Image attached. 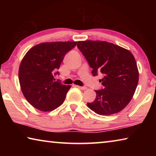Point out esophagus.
<instances>
[{
  "mask_svg": "<svg viewBox=\"0 0 156 156\" xmlns=\"http://www.w3.org/2000/svg\"><path fill=\"white\" fill-rule=\"evenodd\" d=\"M76 87H78V89H82V90H85V89H87V87H81V86H76Z\"/></svg>",
  "mask_w": 156,
  "mask_h": 156,
  "instance_id": "esophagus-1",
  "label": "esophagus"
}]
</instances>
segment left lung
<instances>
[{
	"mask_svg": "<svg viewBox=\"0 0 156 156\" xmlns=\"http://www.w3.org/2000/svg\"><path fill=\"white\" fill-rule=\"evenodd\" d=\"M77 47L87 60L94 76H102V89L87 107L97 114L120 112L130 102L138 83L135 58L129 50L106 41H78Z\"/></svg>",
	"mask_w": 156,
	"mask_h": 156,
	"instance_id": "1",
	"label": "left lung"
}]
</instances>
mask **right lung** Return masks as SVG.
<instances>
[{"label": "right lung", "mask_w": 156, "mask_h": 156, "mask_svg": "<svg viewBox=\"0 0 156 156\" xmlns=\"http://www.w3.org/2000/svg\"><path fill=\"white\" fill-rule=\"evenodd\" d=\"M77 42H53L37 44L25 54L20 65L18 79L26 100L42 112H50L65 101L70 85L54 76L67 53Z\"/></svg>", "instance_id": "obj_1"}]
</instances>
